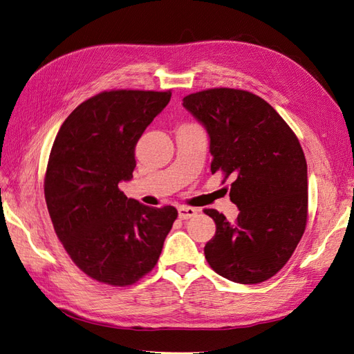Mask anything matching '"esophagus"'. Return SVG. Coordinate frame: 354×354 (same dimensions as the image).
I'll return each instance as SVG.
<instances>
[{
  "mask_svg": "<svg viewBox=\"0 0 354 354\" xmlns=\"http://www.w3.org/2000/svg\"><path fill=\"white\" fill-rule=\"evenodd\" d=\"M196 214V209L192 207H180L178 208V217L180 220H189Z\"/></svg>",
  "mask_w": 354,
  "mask_h": 354,
  "instance_id": "1",
  "label": "esophagus"
}]
</instances>
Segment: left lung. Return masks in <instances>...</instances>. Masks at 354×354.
I'll list each match as a JSON object with an SVG mask.
<instances>
[{
    "label": "left lung",
    "instance_id": "1",
    "mask_svg": "<svg viewBox=\"0 0 354 354\" xmlns=\"http://www.w3.org/2000/svg\"><path fill=\"white\" fill-rule=\"evenodd\" d=\"M183 106L205 127L211 173L232 177L234 223L217 209L216 234L203 252L226 279L252 285L270 279L291 259L307 223V162L297 136L272 106L245 90L209 88Z\"/></svg>",
    "mask_w": 354,
    "mask_h": 354
}]
</instances>
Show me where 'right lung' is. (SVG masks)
Returning <instances> with one entry per match:
<instances>
[{
  "mask_svg": "<svg viewBox=\"0 0 354 354\" xmlns=\"http://www.w3.org/2000/svg\"><path fill=\"white\" fill-rule=\"evenodd\" d=\"M171 91L112 90L82 102L53 143L44 195L53 227L72 261L99 281L133 285L151 272L177 218L118 185L133 178L136 145Z\"/></svg>",
  "mask_w": 354,
  "mask_h": 354,
  "instance_id": "right-lung-1",
  "label": "right lung"
}]
</instances>
